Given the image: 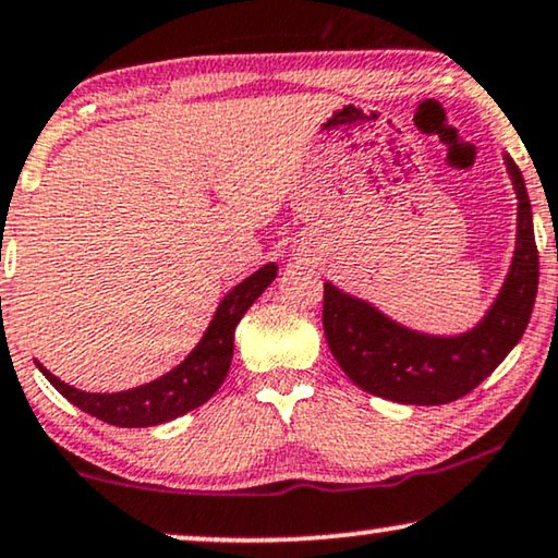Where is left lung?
<instances>
[{
    "label": "left lung",
    "instance_id": "left-lung-1",
    "mask_svg": "<svg viewBox=\"0 0 558 558\" xmlns=\"http://www.w3.org/2000/svg\"><path fill=\"white\" fill-rule=\"evenodd\" d=\"M518 198L515 250L485 314L459 333L411 329L375 303L324 283V333L356 388L403 405H444L472 392L523 337L538 291V250L521 168L502 153Z\"/></svg>",
    "mask_w": 558,
    "mask_h": 558
}]
</instances>
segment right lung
I'll use <instances>...</instances> for the list:
<instances>
[{"instance_id":"1","label":"right lung","mask_w":558,"mask_h":558,"mask_svg":"<svg viewBox=\"0 0 558 558\" xmlns=\"http://www.w3.org/2000/svg\"><path fill=\"white\" fill-rule=\"evenodd\" d=\"M275 275H278V265L267 263L252 272L250 278H244L242 283H236L219 301L204 337L185 354V360L178 362L166 375L137 385V388L119 392H86L63 383L61 377H56L37 360L35 365L65 400H71L73 405L94 415V418L122 428L160 426V423H168L178 415L193 411V408L204 405L221 388L229 365H232L236 324L247 314L252 303L265 293Z\"/></svg>"}]
</instances>
